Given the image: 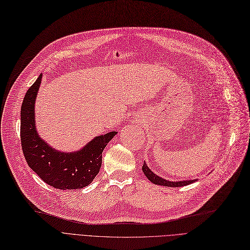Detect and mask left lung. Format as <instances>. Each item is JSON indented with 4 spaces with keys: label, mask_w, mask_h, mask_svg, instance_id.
<instances>
[{
    "label": "left lung",
    "mask_w": 250,
    "mask_h": 250,
    "mask_svg": "<svg viewBox=\"0 0 250 250\" xmlns=\"http://www.w3.org/2000/svg\"><path fill=\"white\" fill-rule=\"evenodd\" d=\"M142 171L145 174V176L147 177L149 181H151L153 184H158V186H163V187H169V188H180L188 186V184H190L192 182H195L196 179H189V180H178V181H171L168 179L162 178L159 175H156L154 172H152L148 166L146 165L144 162V165L142 167Z\"/></svg>",
    "instance_id": "1"
}]
</instances>
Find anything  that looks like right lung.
I'll return each mask as SVG.
<instances>
[{
    "instance_id": "obj_1",
    "label": "right lung",
    "mask_w": 250,
    "mask_h": 250,
    "mask_svg": "<svg viewBox=\"0 0 250 250\" xmlns=\"http://www.w3.org/2000/svg\"><path fill=\"white\" fill-rule=\"evenodd\" d=\"M42 74L26 91L21 111V140L25 161L38 176L58 189H79L92 182L102 165V152L117 132L91 139L75 151L53 148L37 131L35 104Z\"/></svg>"
}]
</instances>
